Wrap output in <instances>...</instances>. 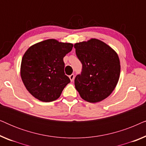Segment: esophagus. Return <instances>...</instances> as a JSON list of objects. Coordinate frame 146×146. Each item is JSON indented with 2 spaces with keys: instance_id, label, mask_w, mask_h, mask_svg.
Returning a JSON list of instances; mask_svg holds the SVG:
<instances>
[{
  "instance_id": "esophagus-1",
  "label": "esophagus",
  "mask_w": 146,
  "mask_h": 146,
  "mask_svg": "<svg viewBox=\"0 0 146 146\" xmlns=\"http://www.w3.org/2000/svg\"><path fill=\"white\" fill-rule=\"evenodd\" d=\"M69 78H70V79L71 82H72L74 80V74H72L70 75Z\"/></svg>"
}]
</instances>
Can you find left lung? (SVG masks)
Returning <instances> with one entry per match:
<instances>
[{
    "mask_svg": "<svg viewBox=\"0 0 146 146\" xmlns=\"http://www.w3.org/2000/svg\"><path fill=\"white\" fill-rule=\"evenodd\" d=\"M76 54L82 64L74 84L82 98L91 103L108 97L116 86L120 74L117 53L110 46L96 38L76 43Z\"/></svg>",
    "mask_w": 146,
    "mask_h": 146,
    "instance_id": "1",
    "label": "left lung"
}]
</instances>
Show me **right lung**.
I'll use <instances>...</instances> for the list:
<instances>
[{"label": "right lung", "instance_id": "obj_1", "mask_svg": "<svg viewBox=\"0 0 146 146\" xmlns=\"http://www.w3.org/2000/svg\"><path fill=\"white\" fill-rule=\"evenodd\" d=\"M71 43L48 39L31 46L21 62V76L27 90L36 98L56 100L70 80L64 73V57L72 50Z\"/></svg>", "mask_w": 146, "mask_h": 146}]
</instances>
